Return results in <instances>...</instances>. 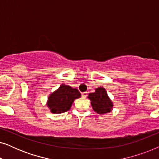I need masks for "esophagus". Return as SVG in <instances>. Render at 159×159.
<instances>
[{
	"instance_id": "obj_1",
	"label": "esophagus",
	"mask_w": 159,
	"mask_h": 159,
	"mask_svg": "<svg viewBox=\"0 0 159 159\" xmlns=\"http://www.w3.org/2000/svg\"><path fill=\"white\" fill-rule=\"evenodd\" d=\"M82 98H86L87 96H88V93L87 92H84L82 93Z\"/></svg>"
}]
</instances>
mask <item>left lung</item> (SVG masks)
<instances>
[{"instance_id":"8db88e82","label":"left lung","mask_w":159,"mask_h":159,"mask_svg":"<svg viewBox=\"0 0 159 159\" xmlns=\"http://www.w3.org/2000/svg\"><path fill=\"white\" fill-rule=\"evenodd\" d=\"M88 98L90 100L93 109L98 114H106L112 111L114 104L103 87L95 88V92L89 93Z\"/></svg>"}]
</instances>
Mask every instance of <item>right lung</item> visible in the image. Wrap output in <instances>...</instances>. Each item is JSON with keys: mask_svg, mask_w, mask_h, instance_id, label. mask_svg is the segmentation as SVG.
Instances as JSON below:
<instances>
[{"mask_svg": "<svg viewBox=\"0 0 159 159\" xmlns=\"http://www.w3.org/2000/svg\"><path fill=\"white\" fill-rule=\"evenodd\" d=\"M81 97V93L76 88L62 84L57 90L49 95L47 106L53 114H61L69 111L75 99Z\"/></svg>", "mask_w": 159, "mask_h": 159, "instance_id": "add662e5", "label": "right lung"}]
</instances>
